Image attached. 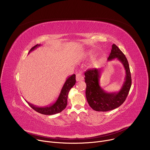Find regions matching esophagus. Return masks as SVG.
Returning <instances> with one entry per match:
<instances>
[{
	"mask_svg": "<svg viewBox=\"0 0 150 150\" xmlns=\"http://www.w3.org/2000/svg\"><path fill=\"white\" fill-rule=\"evenodd\" d=\"M83 79V77L81 74H77L76 75V81H81Z\"/></svg>",
	"mask_w": 150,
	"mask_h": 150,
	"instance_id": "esophagus-1",
	"label": "esophagus"
}]
</instances>
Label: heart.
<instances>
[{
	"label": "heart",
	"instance_id": "1",
	"mask_svg": "<svg viewBox=\"0 0 150 150\" xmlns=\"http://www.w3.org/2000/svg\"><path fill=\"white\" fill-rule=\"evenodd\" d=\"M89 55H90V56H91H91H93V53H89Z\"/></svg>",
	"mask_w": 150,
	"mask_h": 150
}]
</instances>
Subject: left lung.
<instances>
[{"mask_svg": "<svg viewBox=\"0 0 150 150\" xmlns=\"http://www.w3.org/2000/svg\"><path fill=\"white\" fill-rule=\"evenodd\" d=\"M115 58L122 63L126 73L125 82L117 93H107L100 87V69H88L85 72V82L87 85L85 95L90 106L94 110L108 112L117 108L124 103L129 92L132 79L129 63L122 52L113 44L108 59L111 60Z\"/></svg>", "mask_w": 150, "mask_h": 150, "instance_id": "obj_1", "label": "left lung"}]
</instances>
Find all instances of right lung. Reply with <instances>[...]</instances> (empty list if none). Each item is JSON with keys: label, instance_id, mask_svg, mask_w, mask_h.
<instances>
[{"label": "right lung", "instance_id": "obj_1", "mask_svg": "<svg viewBox=\"0 0 150 150\" xmlns=\"http://www.w3.org/2000/svg\"><path fill=\"white\" fill-rule=\"evenodd\" d=\"M40 46V45H36L35 46L33 47L30 49L28 53H30V52H31L32 51H33ZM75 82L76 79L75 74H73L71 76H69L66 80L65 83H64L57 100L55 103H54L53 104H51L49 106L37 107L30 103L27 101H25L27 102L28 105L32 109H33L34 110L41 114L46 115H52L60 113L66 108V107L67 105V100L69 91L74 87V85L75 84Z\"/></svg>", "mask_w": 150, "mask_h": 150}]
</instances>
